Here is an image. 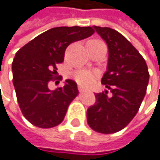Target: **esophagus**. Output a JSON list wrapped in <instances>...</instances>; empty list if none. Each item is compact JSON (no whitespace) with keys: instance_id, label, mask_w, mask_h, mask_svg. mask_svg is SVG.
Wrapping results in <instances>:
<instances>
[{"instance_id":"esophagus-1","label":"esophagus","mask_w":160,"mask_h":160,"mask_svg":"<svg viewBox=\"0 0 160 160\" xmlns=\"http://www.w3.org/2000/svg\"><path fill=\"white\" fill-rule=\"evenodd\" d=\"M84 91H86V88H84L83 87L78 86V92H83Z\"/></svg>"}]
</instances>
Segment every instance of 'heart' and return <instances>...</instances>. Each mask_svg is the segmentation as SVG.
<instances>
[{"mask_svg": "<svg viewBox=\"0 0 160 160\" xmlns=\"http://www.w3.org/2000/svg\"><path fill=\"white\" fill-rule=\"evenodd\" d=\"M98 78V73L96 72L88 71V69H81L74 72V79L78 83L82 86H91Z\"/></svg>", "mask_w": 160, "mask_h": 160, "instance_id": "1", "label": "heart"}]
</instances>
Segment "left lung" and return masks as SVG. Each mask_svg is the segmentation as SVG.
<instances>
[{
	"label": "left lung",
	"instance_id": "8db88e82",
	"mask_svg": "<svg viewBox=\"0 0 160 160\" xmlns=\"http://www.w3.org/2000/svg\"><path fill=\"white\" fill-rule=\"evenodd\" d=\"M93 29L108 47V69L102 83L112 96H108V91L96 93L97 102L87 112L88 123L98 132L114 133L138 113L146 93L148 68L142 56L122 33L110 28Z\"/></svg>",
	"mask_w": 160,
	"mask_h": 160
}]
</instances>
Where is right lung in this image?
Returning <instances> with one entry per match:
<instances>
[{
    "label": "right lung",
    "instance_id": "right-lung-1",
    "mask_svg": "<svg viewBox=\"0 0 160 160\" xmlns=\"http://www.w3.org/2000/svg\"><path fill=\"white\" fill-rule=\"evenodd\" d=\"M93 32L91 27L52 28L17 52L12 64V82L22 113L32 124L51 128L63 120L69 103L78 94V86L67 79L64 87L51 91L48 83L58 78L57 66L63 62L66 48Z\"/></svg>",
    "mask_w": 160,
    "mask_h": 160
}]
</instances>
